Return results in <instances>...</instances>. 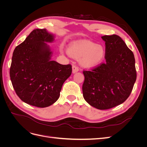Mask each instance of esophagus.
Here are the masks:
<instances>
[{
  "label": "esophagus",
  "mask_w": 147,
  "mask_h": 147,
  "mask_svg": "<svg viewBox=\"0 0 147 147\" xmlns=\"http://www.w3.org/2000/svg\"><path fill=\"white\" fill-rule=\"evenodd\" d=\"M79 70V69H78V67L77 66V65H73V66H72V73H76V72H77Z\"/></svg>",
  "instance_id": "esophagus-1"
}]
</instances>
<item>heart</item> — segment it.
Returning a JSON list of instances; mask_svg holds the SVG:
<instances>
[{"instance_id": "obj_1", "label": "heart", "mask_w": 147, "mask_h": 147, "mask_svg": "<svg viewBox=\"0 0 147 147\" xmlns=\"http://www.w3.org/2000/svg\"><path fill=\"white\" fill-rule=\"evenodd\" d=\"M69 55L74 58H82L81 64L84 67L92 68L100 64L105 55V49L88 41H78L71 44Z\"/></svg>"}]
</instances>
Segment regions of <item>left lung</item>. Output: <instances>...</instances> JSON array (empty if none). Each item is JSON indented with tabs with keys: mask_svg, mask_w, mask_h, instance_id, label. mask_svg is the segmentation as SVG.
I'll return each instance as SVG.
<instances>
[{
	"mask_svg": "<svg viewBox=\"0 0 147 147\" xmlns=\"http://www.w3.org/2000/svg\"><path fill=\"white\" fill-rule=\"evenodd\" d=\"M105 63L83 70L84 99L94 107L107 110L121 104L130 96L137 78L132 51L117 35H104Z\"/></svg>",
	"mask_w": 147,
	"mask_h": 147,
	"instance_id": "1",
	"label": "left lung"
}]
</instances>
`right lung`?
Instances as JSON below:
<instances>
[{
    "instance_id": "1",
    "label": "right lung",
    "mask_w": 147,
    "mask_h": 147,
    "mask_svg": "<svg viewBox=\"0 0 147 147\" xmlns=\"http://www.w3.org/2000/svg\"><path fill=\"white\" fill-rule=\"evenodd\" d=\"M53 40L45 29H34L13 53L10 69L13 87L21 100L37 107L54 104L72 74L70 64L50 60L51 51L45 42Z\"/></svg>"
}]
</instances>
